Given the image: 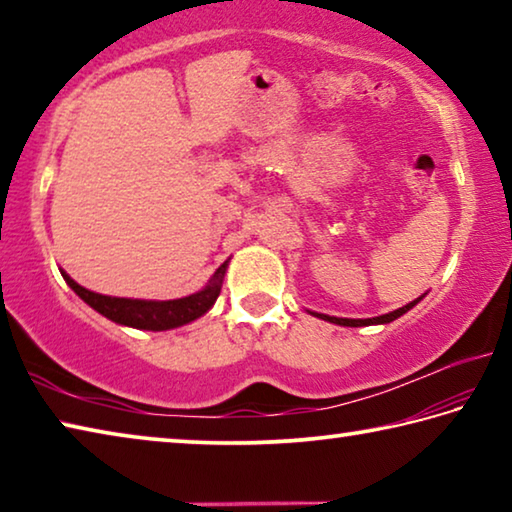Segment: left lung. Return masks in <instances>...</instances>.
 <instances>
[{"label":"left lung","mask_w":512,"mask_h":512,"mask_svg":"<svg viewBox=\"0 0 512 512\" xmlns=\"http://www.w3.org/2000/svg\"><path fill=\"white\" fill-rule=\"evenodd\" d=\"M420 302V298L418 300H413V302H409V305H404V307H400V309H395V311H391V314H384V316H377V318H336V316H325V314H314V316H318V318H323V320H329V323H336V325H343V327H363V325H384V323H391V320H395V318H400L402 314H406V311L409 309H413L415 305H418Z\"/></svg>","instance_id":"left-lung-1"}]
</instances>
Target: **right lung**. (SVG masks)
I'll list each match as a JSON object with an SVG mask.
<instances>
[{"label":"right lung","instance_id":"right-lung-1","mask_svg":"<svg viewBox=\"0 0 512 512\" xmlns=\"http://www.w3.org/2000/svg\"><path fill=\"white\" fill-rule=\"evenodd\" d=\"M225 266L221 264L216 268L214 277L210 284L203 291L194 293V296L178 298V300H131V298H112V296H101V293H94L83 289L81 284H76L72 277L65 275V282L74 289L76 296L88 302L92 309H97L101 316L115 320L119 325L137 327V329H151V332H160V329H173L180 325H187L203 316L207 309H210L216 298L221 293V282L225 275Z\"/></svg>","mask_w":512,"mask_h":512}]
</instances>
